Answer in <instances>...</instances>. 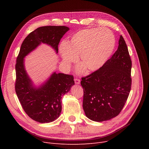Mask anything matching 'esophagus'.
Masks as SVG:
<instances>
[{
	"label": "esophagus",
	"mask_w": 149,
	"mask_h": 149,
	"mask_svg": "<svg viewBox=\"0 0 149 149\" xmlns=\"http://www.w3.org/2000/svg\"><path fill=\"white\" fill-rule=\"evenodd\" d=\"M74 81H75V83L77 84H79L80 83V79H77V78H75V79H74Z\"/></svg>",
	"instance_id": "obj_1"
}]
</instances>
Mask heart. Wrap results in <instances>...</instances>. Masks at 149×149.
Wrapping results in <instances>:
<instances>
[{
	"label": "heart",
	"instance_id": "obj_1",
	"mask_svg": "<svg viewBox=\"0 0 149 149\" xmlns=\"http://www.w3.org/2000/svg\"><path fill=\"white\" fill-rule=\"evenodd\" d=\"M115 45L113 34L106 28H91L80 31L70 41L63 42L59 52L64 65L68 68L79 56V61L87 71L97 70L110 57Z\"/></svg>",
	"mask_w": 149,
	"mask_h": 149
}]
</instances>
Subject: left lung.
Wrapping results in <instances>:
<instances>
[{"mask_svg":"<svg viewBox=\"0 0 149 149\" xmlns=\"http://www.w3.org/2000/svg\"><path fill=\"white\" fill-rule=\"evenodd\" d=\"M118 44L116 52L103 66L81 78L83 107L92 121H107L118 115L129 97L132 60L121 35Z\"/></svg>","mask_w":149,"mask_h":149,"instance_id":"left-lung-1","label":"left lung"}]
</instances>
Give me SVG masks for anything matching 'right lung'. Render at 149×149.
I'll return each mask as SVG.
<instances>
[{
    "label": "right lung",
    "mask_w": 149,
    "mask_h": 149,
    "mask_svg": "<svg viewBox=\"0 0 149 149\" xmlns=\"http://www.w3.org/2000/svg\"><path fill=\"white\" fill-rule=\"evenodd\" d=\"M68 30L65 26L37 28L23 40L17 57L15 92L25 113L38 123H50L58 118L61 112V97L75 84L74 76L54 72L40 88H34L25 71L23 58L41 43L51 45L58 52L60 39Z\"/></svg>",
    "instance_id": "1"
}]
</instances>
